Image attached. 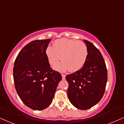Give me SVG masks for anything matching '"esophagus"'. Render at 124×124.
<instances>
[{
  "label": "esophagus",
  "mask_w": 124,
  "mask_h": 124,
  "mask_svg": "<svg viewBox=\"0 0 124 124\" xmlns=\"http://www.w3.org/2000/svg\"><path fill=\"white\" fill-rule=\"evenodd\" d=\"M62 79H65V77H66V75H65V74H62Z\"/></svg>",
  "instance_id": "obj_1"
}]
</instances>
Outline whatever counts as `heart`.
Here are the masks:
<instances>
[{
	"mask_svg": "<svg viewBox=\"0 0 124 124\" xmlns=\"http://www.w3.org/2000/svg\"><path fill=\"white\" fill-rule=\"evenodd\" d=\"M48 62L54 66L60 59L62 62L54 67L59 71L69 70L71 73L80 70L84 66L88 56V50L84 43L76 40L61 39L56 40L53 46H48L45 51Z\"/></svg>",
	"mask_w": 124,
	"mask_h": 124,
	"instance_id": "obj_1",
	"label": "heart"
}]
</instances>
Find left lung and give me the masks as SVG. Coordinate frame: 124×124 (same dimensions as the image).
I'll return each instance as SVG.
<instances>
[{"label":"left lung","instance_id":"obj_1","mask_svg":"<svg viewBox=\"0 0 124 124\" xmlns=\"http://www.w3.org/2000/svg\"><path fill=\"white\" fill-rule=\"evenodd\" d=\"M88 50L84 66L68 74V95L70 102L80 110H87L101 101L105 92L107 70L102 54L92 43L84 40Z\"/></svg>","mask_w":124,"mask_h":124}]
</instances>
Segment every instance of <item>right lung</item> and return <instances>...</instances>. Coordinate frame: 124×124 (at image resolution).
<instances>
[{
  "label": "right lung",
  "instance_id": "right-lung-1",
  "mask_svg": "<svg viewBox=\"0 0 124 124\" xmlns=\"http://www.w3.org/2000/svg\"><path fill=\"white\" fill-rule=\"evenodd\" d=\"M51 39L36 40L26 44L16 58L13 68L15 88L26 106L35 110L51 105L59 83L60 73L50 67L45 51Z\"/></svg>",
  "mask_w": 124,
  "mask_h": 124
}]
</instances>
